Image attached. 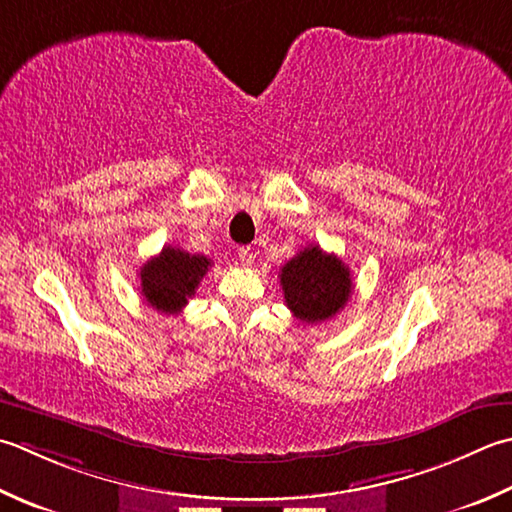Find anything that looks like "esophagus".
Here are the masks:
<instances>
[{"label":"esophagus","mask_w":512,"mask_h":512,"mask_svg":"<svg viewBox=\"0 0 512 512\" xmlns=\"http://www.w3.org/2000/svg\"><path fill=\"white\" fill-rule=\"evenodd\" d=\"M237 257H239V264H242L244 268L253 266V262H255V255H253V250H250L248 246L239 248V250H237Z\"/></svg>","instance_id":"esophagus-1"}]
</instances>
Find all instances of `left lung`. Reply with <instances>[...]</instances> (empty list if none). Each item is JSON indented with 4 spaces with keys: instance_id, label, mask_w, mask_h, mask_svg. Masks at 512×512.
Segmentation results:
<instances>
[{
    "instance_id": "left-lung-1",
    "label": "left lung",
    "mask_w": 512,
    "mask_h": 512,
    "mask_svg": "<svg viewBox=\"0 0 512 512\" xmlns=\"http://www.w3.org/2000/svg\"><path fill=\"white\" fill-rule=\"evenodd\" d=\"M286 306L299 322L319 324L337 315L353 293L350 268L337 255L308 246L282 266Z\"/></svg>"
}]
</instances>
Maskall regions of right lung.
<instances>
[{
  "label": "right lung",
  "mask_w": 512,
  "mask_h": 512,
  "mask_svg": "<svg viewBox=\"0 0 512 512\" xmlns=\"http://www.w3.org/2000/svg\"><path fill=\"white\" fill-rule=\"evenodd\" d=\"M210 268V259L204 255H190L186 250L164 246L162 253L148 259L139 270L142 295L155 310L166 315L179 313Z\"/></svg>",
  "instance_id": "right-lung-1"
}]
</instances>
